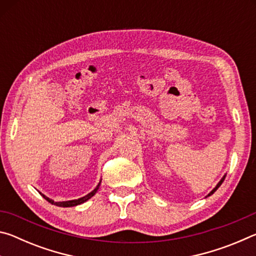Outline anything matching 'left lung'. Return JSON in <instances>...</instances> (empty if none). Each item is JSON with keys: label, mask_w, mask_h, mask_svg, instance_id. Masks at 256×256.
<instances>
[{"label": "left lung", "mask_w": 256, "mask_h": 256, "mask_svg": "<svg viewBox=\"0 0 256 256\" xmlns=\"http://www.w3.org/2000/svg\"><path fill=\"white\" fill-rule=\"evenodd\" d=\"M224 177H226V174H224V177H222V180H219V183H218V184H216V188H214V190H211V192H210V193H209V194H208V196H212V194H214V192H216V190H218V188H219V186H220V185H222V182H224Z\"/></svg>", "instance_id": "left-lung-1"}]
</instances>
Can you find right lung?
Masks as SVG:
<instances>
[{"instance_id": "right-lung-1", "label": "right lung", "mask_w": 256, "mask_h": 256, "mask_svg": "<svg viewBox=\"0 0 256 256\" xmlns=\"http://www.w3.org/2000/svg\"><path fill=\"white\" fill-rule=\"evenodd\" d=\"M100 183H102V180H100V182H99L98 183V185L96 186V188H94V190H92V192L90 193H88L86 194V196H82V198H76V200H70V201H62V202H55L54 200H52V198H47L46 196H44V194H42V198H45V200H47L50 203H52V204H54V206H63V208H68V206H79V204H82V203H84L86 201H88L89 198H92L94 194L97 193V190H98V188H99V186H100Z\"/></svg>"}]
</instances>
